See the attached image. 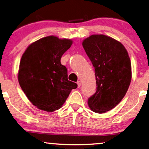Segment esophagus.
Masks as SVG:
<instances>
[{
	"instance_id": "1",
	"label": "esophagus",
	"mask_w": 149,
	"mask_h": 149,
	"mask_svg": "<svg viewBox=\"0 0 149 149\" xmlns=\"http://www.w3.org/2000/svg\"><path fill=\"white\" fill-rule=\"evenodd\" d=\"M77 87H80V86H81V81H78L77 82Z\"/></svg>"
}]
</instances>
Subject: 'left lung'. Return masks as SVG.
Masks as SVG:
<instances>
[{
	"instance_id": "1",
	"label": "left lung",
	"mask_w": 149,
	"mask_h": 149,
	"mask_svg": "<svg viewBox=\"0 0 149 149\" xmlns=\"http://www.w3.org/2000/svg\"><path fill=\"white\" fill-rule=\"evenodd\" d=\"M82 46L95 68L97 91L87 103L92 111L104 113L119 104L131 81V60L121 42L103 34H93Z\"/></svg>"
}]
</instances>
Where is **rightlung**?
Returning <instances> with one entry per match:
<instances>
[{
  "mask_svg": "<svg viewBox=\"0 0 149 149\" xmlns=\"http://www.w3.org/2000/svg\"><path fill=\"white\" fill-rule=\"evenodd\" d=\"M73 44L72 39L49 36L30 44L22 54L18 79L33 105L47 112L62 107L77 85L68 79L61 58Z\"/></svg>",
  "mask_w": 149,
  "mask_h": 149,
  "instance_id": "right-lung-1",
  "label": "right lung"
}]
</instances>
